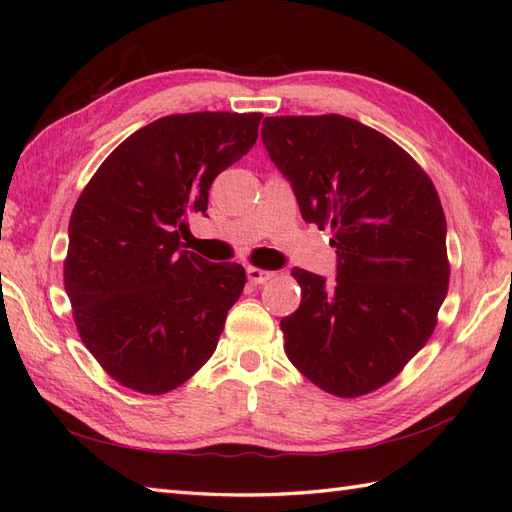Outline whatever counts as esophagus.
I'll return each mask as SVG.
<instances>
[{"label":"esophagus","mask_w":512,"mask_h":512,"mask_svg":"<svg viewBox=\"0 0 512 512\" xmlns=\"http://www.w3.org/2000/svg\"><path fill=\"white\" fill-rule=\"evenodd\" d=\"M246 275H248L250 284H255V286H262L270 277H273V273H268V270H262V268H248Z\"/></svg>","instance_id":"1"}]
</instances>
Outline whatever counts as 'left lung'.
<instances>
[{
  "mask_svg": "<svg viewBox=\"0 0 512 512\" xmlns=\"http://www.w3.org/2000/svg\"><path fill=\"white\" fill-rule=\"evenodd\" d=\"M262 143L303 220L332 226L336 248L334 279L292 268L301 306L281 319L286 354L317 387L363 396L422 350L447 297L436 187L394 140L347 116H270Z\"/></svg>",
  "mask_w": 512,
  "mask_h": 512,
  "instance_id": "left-lung-1",
  "label": "left lung"
}]
</instances>
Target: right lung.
<instances>
[{"instance_id": "add662e5", "label": "right lung", "mask_w": 512, "mask_h": 512, "mask_svg": "<svg viewBox=\"0 0 512 512\" xmlns=\"http://www.w3.org/2000/svg\"><path fill=\"white\" fill-rule=\"evenodd\" d=\"M262 114L158 118L123 140L68 226L63 279L85 347L140 394L176 389L209 361L246 273L182 250L215 176L246 156Z\"/></svg>"}]
</instances>
